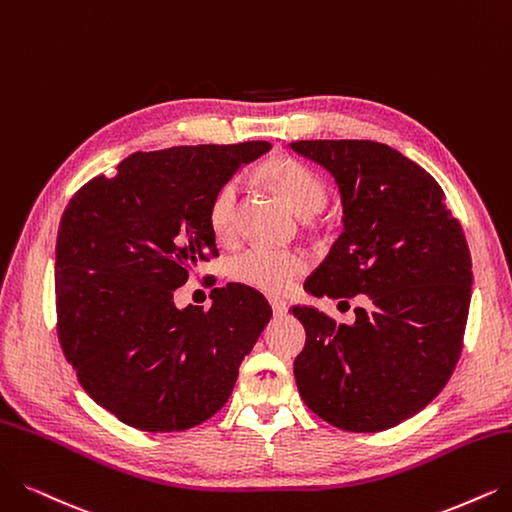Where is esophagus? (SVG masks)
<instances>
[{
    "instance_id": "esophagus-1",
    "label": "esophagus",
    "mask_w": 512,
    "mask_h": 512,
    "mask_svg": "<svg viewBox=\"0 0 512 512\" xmlns=\"http://www.w3.org/2000/svg\"><path fill=\"white\" fill-rule=\"evenodd\" d=\"M269 304H271V309H273L275 317H281V315L288 313V306H290L288 302L281 300V298H277V296H271V298H269Z\"/></svg>"
}]
</instances>
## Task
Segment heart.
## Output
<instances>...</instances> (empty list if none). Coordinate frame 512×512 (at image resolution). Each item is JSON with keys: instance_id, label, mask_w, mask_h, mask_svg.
<instances>
[{"instance_id": "obj_1", "label": "heart", "mask_w": 512, "mask_h": 512, "mask_svg": "<svg viewBox=\"0 0 512 512\" xmlns=\"http://www.w3.org/2000/svg\"><path fill=\"white\" fill-rule=\"evenodd\" d=\"M260 176L283 199L294 214L309 218L317 214L327 199V189L315 170L292 157H275L260 168ZM241 187L227 180L216 189L210 201V229L220 241H231L237 227V206ZM309 262L294 250H275L252 245L229 260V277L264 294L288 292L306 271Z\"/></svg>"}]
</instances>
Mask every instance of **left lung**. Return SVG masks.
Here are the masks:
<instances>
[{
  "instance_id": "8db88e82",
  "label": "left lung",
  "mask_w": 512,
  "mask_h": 512,
  "mask_svg": "<svg viewBox=\"0 0 512 512\" xmlns=\"http://www.w3.org/2000/svg\"><path fill=\"white\" fill-rule=\"evenodd\" d=\"M290 149L336 180L342 235L304 281L317 298L370 296L355 323L294 306L306 344L294 361L302 401L332 426L378 433L416 416L462 351L473 264L439 182L374 140H298Z\"/></svg>"
}]
</instances>
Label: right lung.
Wrapping results in <instances>:
<instances>
[{"instance_id":"obj_1","label":"right lung","mask_w":512,"mask_h":512,"mask_svg":"<svg viewBox=\"0 0 512 512\" xmlns=\"http://www.w3.org/2000/svg\"><path fill=\"white\" fill-rule=\"evenodd\" d=\"M269 142L132 153L69 201L56 239L58 338L79 384L121 422L187 431L227 403L273 311L241 283L212 306L176 309L174 290L218 256L216 189Z\"/></svg>"}]
</instances>
